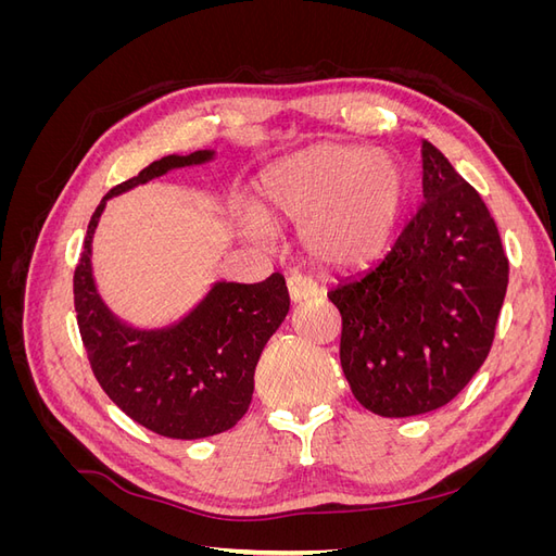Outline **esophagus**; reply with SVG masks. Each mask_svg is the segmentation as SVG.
<instances>
[{
    "label": "esophagus",
    "instance_id": "34e87169",
    "mask_svg": "<svg viewBox=\"0 0 556 556\" xmlns=\"http://www.w3.org/2000/svg\"><path fill=\"white\" fill-rule=\"evenodd\" d=\"M288 292H290L292 304H301V301L317 296L319 288H317V282L313 278L301 276V274H292L288 278Z\"/></svg>",
    "mask_w": 556,
    "mask_h": 556
}]
</instances>
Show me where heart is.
<instances>
[{
	"instance_id": "b5f03b06",
	"label": "heart",
	"mask_w": 556,
	"mask_h": 556,
	"mask_svg": "<svg viewBox=\"0 0 556 556\" xmlns=\"http://www.w3.org/2000/svg\"><path fill=\"white\" fill-rule=\"evenodd\" d=\"M262 215L301 227L311 255L362 266L390 245L406 199L396 160L359 146L319 143L274 166L262 182Z\"/></svg>"
}]
</instances>
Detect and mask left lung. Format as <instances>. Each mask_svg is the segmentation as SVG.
Masks as SVG:
<instances>
[{
  "instance_id": "1",
  "label": "left lung",
  "mask_w": 556,
  "mask_h": 556,
  "mask_svg": "<svg viewBox=\"0 0 556 556\" xmlns=\"http://www.w3.org/2000/svg\"><path fill=\"white\" fill-rule=\"evenodd\" d=\"M422 192L390 252L327 294L343 319L350 390L380 417L422 415L457 396L490 355L508 290L494 217L429 141Z\"/></svg>"
}]
</instances>
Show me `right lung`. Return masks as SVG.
I'll return each mask as SVG.
<instances>
[{
	"label": "right lung",
	"instance_id": "add662e5",
	"mask_svg": "<svg viewBox=\"0 0 556 556\" xmlns=\"http://www.w3.org/2000/svg\"><path fill=\"white\" fill-rule=\"evenodd\" d=\"M208 160L213 150L166 155L139 176L115 185L90 217L74 271L78 331L97 382L134 422L180 441L223 433L245 415L262 350L290 311L285 278L271 274L255 285L215 282L178 325L134 329L121 323L97 294L90 264L92 233L106 199L172 169Z\"/></svg>",
	"mask_w": 556,
	"mask_h": 556
}]
</instances>
